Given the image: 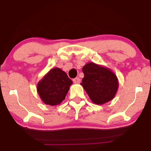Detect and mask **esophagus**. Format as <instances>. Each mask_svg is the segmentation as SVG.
<instances>
[{
	"instance_id": "1",
	"label": "esophagus",
	"mask_w": 151,
	"mask_h": 151,
	"mask_svg": "<svg viewBox=\"0 0 151 151\" xmlns=\"http://www.w3.org/2000/svg\"><path fill=\"white\" fill-rule=\"evenodd\" d=\"M73 82L75 83H76V84H78V83H81V79L78 77H76L75 78H74Z\"/></svg>"
}]
</instances>
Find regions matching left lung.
I'll use <instances>...</instances> for the list:
<instances>
[{
	"instance_id": "1",
	"label": "left lung",
	"mask_w": 151,
	"mask_h": 151,
	"mask_svg": "<svg viewBox=\"0 0 151 151\" xmlns=\"http://www.w3.org/2000/svg\"><path fill=\"white\" fill-rule=\"evenodd\" d=\"M81 85L94 104L102 105L112 100L119 87V81L111 69L93 62L87 63Z\"/></svg>"
}]
</instances>
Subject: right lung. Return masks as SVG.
<instances>
[{"label":"right lung","instance_id":"right-lung-1","mask_svg":"<svg viewBox=\"0 0 151 151\" xmlns=\"http://www.w3.org/2000/svg\"><path fill=\"white\" fill-rule=\"evenodd\" d=\"M73 81L59 68L51 69L37 84V92L45 104H60L66 98Z\"/></svg>","mask_w":151,"mask_h":151}]
</instances>
